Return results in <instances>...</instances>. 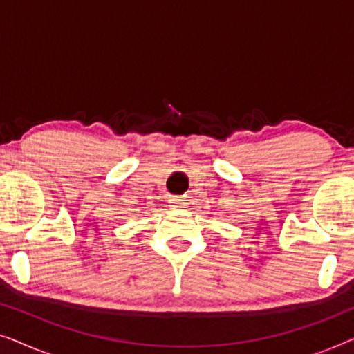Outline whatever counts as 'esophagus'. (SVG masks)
<instances>
[{
    "instance_id": "1",
    "label": "esophagus",
    "mask_w": 354,
    "mask_h": 354,
    "mask_svg": "<svg viewBox=\"0 0 354 354\" xmlns=\"http://www.w3.org/2000/svg\"><path fill=\"white\" fill-rule=\"evenodd\" d=\"M185 201H187V200H183V198L174 196V198H171V201H169V203H171L172 207H185V205H187Z\"/></svg>"
}]
</instances>
